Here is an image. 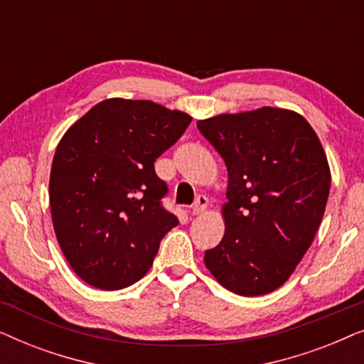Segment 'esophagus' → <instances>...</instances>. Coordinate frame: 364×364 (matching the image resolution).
I'll return each mask as SVG.
<instances>
[{"label":"esophagus","mask_w":364,"mask_h":364,"mask_svg":"<svg viewBox=\"0 0 364 364\" xmlns=\"http://www.w3.org/2000/svg\"><path fill=\"white\" fill-rule=\"evenodd\" d=\"M207 205H208V198L205 196H197V198L192 203V213L193 215H198V213L205 210Z\"/></svg>","instance_id":"obj_1"}]
</instances>
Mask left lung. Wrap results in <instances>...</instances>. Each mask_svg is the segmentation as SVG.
Listing matches in <instances>:
<instances>
[{"label":"left lung","mask_w":364,"mask_h":364,"mask_svg":"<svg viewBox=\"0 0 364 364\" xmlns=\"http://www.w3.org/2000/svg\"><path fill=\"white\" fill-rule=\"evenodd\" d=\"M228 172L225 235L203 262L242 296L285 283L310 248L325 213L331 173L306 119L278 107L197 122Z\"/></svg>","instance_id":"8db88e82"}]
</instances>
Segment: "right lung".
<instances>
[{
    "label": "right lung",
    "instance_id": "obj_1",
    "mask_svg": "<svg viewBox=\"0 0 364 364\" xmlns=\"http://www.w3.org/2000/svg\"><path fill=\"white\" fill-rule=\"evenodd\" d=\"M152 101L106 99L68 129L49 177L53 227L76 275L121 290L152 267L164 235L178 223L162 207L167 183L154 162L191 124Z\"/></svg>",
    "mask_w": 364,
    "mask_h": 364
}]
</instances>
